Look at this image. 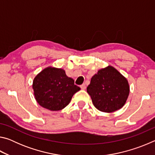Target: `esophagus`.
I'll list each match as a JSON object with an SVG mask.
<instances>
[{"mask_svg": "<svg viewBox=\"0 0 155 155\" xmlns=\"http://www.w3.org/2000/svg\"><path fill=\"white\" fill-rule=\"evenodd\" d=\"M81 88L82 89V90H85V89L86 88V85H85V83L82 84V85H81Z\"/></svg>", "mask_w": 155, "mask_h": 155, "instance_id": "esophagus-1", "label": "esophagus"}]
</instances>
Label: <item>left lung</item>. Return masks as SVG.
Segmentation results:
<instances>
[{
    "label": "left lung",
    "instance_id": "left-lung-1",
    "mask_svg": "<svg viewBox=\"0 0 155 155\" xmlns=\"http://www.w3.org/2000/svg\"><path fill=\"white\" fill-rule=\"evenodd\" d=\"M87 91L97 109L111 113L124 106L129 94V85L117 70L108 66L93 76Z\"/></svg>",
    "mask_w": 155,
    "mask_h": 155
}]
</instances>
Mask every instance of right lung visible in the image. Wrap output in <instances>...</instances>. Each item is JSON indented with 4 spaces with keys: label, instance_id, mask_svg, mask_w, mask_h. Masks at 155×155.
I'll list each match as a JSON object with an SVG mask.
<instances>
[{
    "label": "right lung",
    "instance_id": "obj_1",
    "mask_svg": "<svg viewBox=\"0 0 155 155\" xmlns=\"http://www.w3.org/2000/svg\"><path fill=\"white\" fill-rule=\"evenodd\" d=\"M33 89L39 104L51 111L64 109L81 90L64 70L54 68H47L39 73L33 80Z\"/></svg>",
    "mask_w": 155,
    "mask_h": 155
}]
</instances>
